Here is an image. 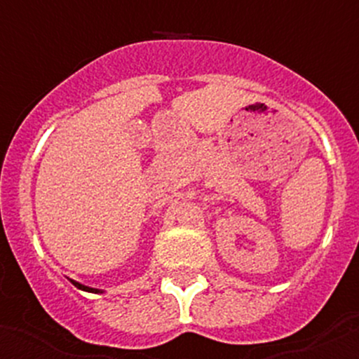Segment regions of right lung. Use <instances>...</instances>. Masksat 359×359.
<instances>
[{
	"label": "right lung",
	"mask_w": 359,
	"mask_h": 359,
	"mask_svg": "<svg viewBox=\"0 0 359 359\" xmlns=\"http://www.w3.org/2000/svg\"><path fill=\"white\" fill-rule=\"evenodd\" d=\"M73 284H75L77 287H81V290H84V291H93V293H97V290H93V287H86V286H82V284H79V282H73Z\"/></svg>",
	"instance_id": "obj_1"
}]
</instances>
